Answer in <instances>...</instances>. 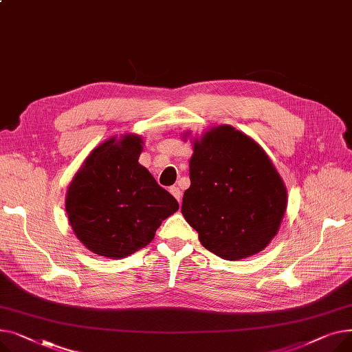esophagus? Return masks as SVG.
Masks as SVG:
<instances>
[{
    "mask_svg": "<svg viewBox=\"0 0 352 352\" xmlns=\"http://www.w3.org/2000/svg\"><path fill=\"white\" fill-rule=\"evenodd\" d=\"M170 193L173 195V197L179 201V204H180V201H182V192H180V189L177 188V186H172L170 188Z\"/></svg>",
    "mask_w": 352,
    "mask_h": 352,
    "instance_id": "obj_1",
    "label": "esophagus"
}]
</instances>
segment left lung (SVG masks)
Returning <instances> with one entry per match:
<instances>
[{"label": "left lung", "mask_w": 352, "mask_h": 352, "mask_svg": "<svg viewBox=\"0 0 352 352\" xmlns=\"http://www.w3.org/2000/svg\"><path fill=\"white\" fill-rule=\"evenodd\" d=\"M285 208V186L253 139L220 125L195 142L182 214L209 252L226 260L261 252Z\"/></svg>", "instance_id": "8db88e82"}]
</instances>
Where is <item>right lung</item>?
Instances as JSON below:
<instances>
[{"label": "right lung", "instance_id": "1", "mask_svg": "<svg viewBox=\"0 0 352 352\" xmlns=\"http://www.w3.org/2000/svg\"><path fill=\"white\" fill-rule=\"evenodd\" d=\"M140 152V138H112L92 151L69 184V223L95 254L122 258L140 250L162 220L179 209L176 199L139 164Z\"/></svg>", "mask_w": 352, "mask_h": 352}]
</instances>
